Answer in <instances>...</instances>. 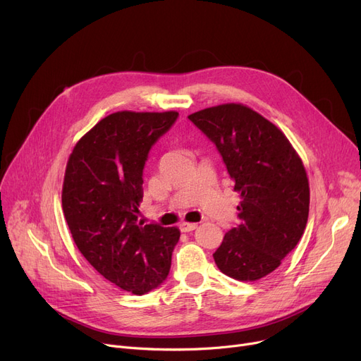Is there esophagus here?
<instances>
[{
	"instance_id": "obj_1",
	"label": "esophagus",
	"mask_w": 361,
	"mask_h": 361,
	"mask_svg": "<svg viewBox=\"0 0 361 361\" xmlns=\"http://www.w3.org/2000/svg\"><path fill=\"white\" fill-rule=\"evenodd\" d=\"M197 223H188V221H182L180 225H179V229L182 231V232H192V231H195L197 229Z\"/></svg>"
}]
</instances>
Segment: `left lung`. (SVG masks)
I'll return each mask as SVG.
<instances>
[{
    "label": "left lung",
    "mask_w": 361,
    "mask_h": 361,
    "mask_svg": "<svg viewBox=\"0 0 361 361\" xmlns=\"http://www.w3.org/2000/svg\"><path fill=\"white\" fill-rule=\"evenodd\" d=\"M188 117L216 144L241 194V223L225 233L214 262L232 279L259 281L281 266L304 233L310 186L302 160L279 128L244 104Z\"/></svg>",
    "instance_id": "8db88e82"
}]
</instances>
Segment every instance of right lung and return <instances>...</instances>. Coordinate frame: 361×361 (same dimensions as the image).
I'll return each instance as SVG.
<instances>
[{
  "label": "right lung",
  "mask_w": 361,
  "mask_h": 361,
  "mask_svg": "<svg viewBox=\"0 0 361 361\" xmlns=\"http://www.w3.org/2000/svg\"><path fill=\"white\" fill-rule=\"evenodd\" d=\"M178 111H117L76 142L67 160L61 204L73 241L109 282L135 295L167 278L178 228L144 225L142 170Z\"/></svg>",
  "instance_id": "add662e5"
}]
</instances>
